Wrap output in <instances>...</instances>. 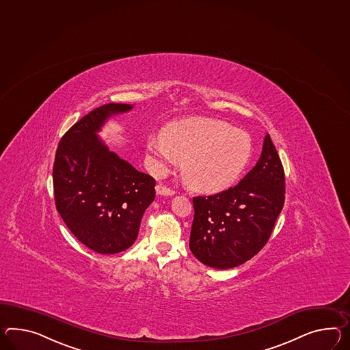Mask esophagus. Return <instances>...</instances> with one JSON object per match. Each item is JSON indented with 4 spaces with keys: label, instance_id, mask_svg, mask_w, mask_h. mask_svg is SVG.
Listing matches in <instances>:
<instances>
[{
    "label": "esophagus",
    "instance_id": "obj_1",
    "mask_svg": "<svg viewBox=\"0 0 350 350\" xmlns=\"http://www.w3.org/2000/svg\"><path fill=\"white\" fill-rule=\"evenodd\" d=\"M155 192L159 196H173L176 193L173 189H170V188H167L165 186H163V185H158L155 187Z\"/></svg>",
    "mask_w": 350,
    "mask_h": 350
}]
</instances>
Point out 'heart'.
Here are the masks:
<instances>
[{"label":"heart","mask_w":350,"mask_h":350,"mask_svg":"<svg viewBox=\"0 0 350 350\" xmlns=\"http://www.w3.org/2000/svg\"><path fill=\"white\" fill-rule=\"evenodd\" d=\"M146 149L155 173L182 161L180 174L188 187L216 193L230 187L245 170L253 145L245 131L224 121L188 119L168 124Z\"/></svg>","instance_id":"1"}]
</instances>
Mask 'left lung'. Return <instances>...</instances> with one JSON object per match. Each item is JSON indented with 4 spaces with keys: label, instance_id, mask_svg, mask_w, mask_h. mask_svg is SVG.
I'll return each instance as SVG.
<instances>
[{
    "label": "left lung",
    "instance_id": "left-lung-1",
    "mask_svg": "<svg viewBox=\"0 0 350 350\" xmlns=\"http://www.w3.org/2000/svg\"><path fill=\"white\" fill-rule=\"evenodd\" d=\"M284 204V172L269 134L253 170L235 187L195 197L189 249L204 265L230 269L265 247Z\"/></svg>",
    "mask_w": 350,
    "mask_h": 350
}]
</instances>
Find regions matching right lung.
<instances>
[{"instance_id":"obj_1","label":"right lung","mask_w":350,"mask_h":350,"mask_svg":"<svg viewBox=\"0 0 350 350\" xmlns=\"http://www.w3.org/2000/svg\"><path fill=\"white\" fill-rule=\"evenodd\" d=\"M134 105L107 103L76 122L62 137L53 168L55 206L76 238L100 254L134 244L155 180L105 144L98 133L107 120Z\"/></svg>"}]
</instances>
